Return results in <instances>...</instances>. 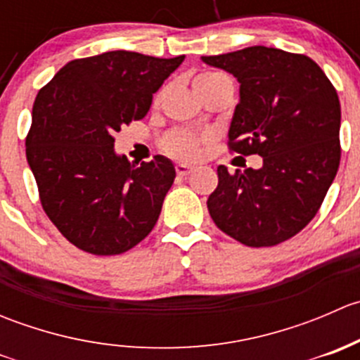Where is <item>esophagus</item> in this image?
Here are the masks:
<instances>
[{
	"mask_svg": "<svg viewBox=\"0 0 360 360\" xmlns=\"http://www.w3.org/2000/svg\"><path fill=\"white\" fill-rule=\"evenodd\" d=\"M191 170H193V167L186 165V163H177V165H176L177 176H188V174H190Z\"/></svg>",
	"mask_w": 360,
	"mask_h": 360,
	"instance_id": "esophagus-1",
	"label": "esophagus"
}]
</instances>
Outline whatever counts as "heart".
Here are the masks:
<instances>
[{
	"label": "heart",
	"instance_id": "1",
	"mask_svg": "<svg viewBox=\"0 0 360 360\" xmlns=\"http://www.w3.org/2000/svg\"><path fill=\"white\" fill-rule=\"evenodd\" d=\"M221 78H228V76L217 71H205L200 72V75L193 79V85H207V83L217 82V79ZM200 144L202 139L198 136H195V134L183 132V130H174V132H170L169 136H165V139L162 141V150L172 158L193 160L197 158Z\"/></svg>",
	"mask_w": 360,
	"mask_h": 360
}]
</instances>
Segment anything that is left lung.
Listing matches in <instances>:
<instances>
[{"label": "left lung", "instance_id": "obj_1", "mask_svg": "<svg viewBox=\"0 0 360 360\" xmlns=\"http://www.w3.org/2000/svg\"><path fill=\"white\" fill-rule=\"evenodd\" d=\"M202 60L240 83L230 151L263 157L257 170L230 174L217 167V188L207 200L210 217L249 248L289 240L319 212L340 167L336 89L303 53L249 46Z\"/></svg>", "mask_w": 360, "mask_h": 360}]
</instances>
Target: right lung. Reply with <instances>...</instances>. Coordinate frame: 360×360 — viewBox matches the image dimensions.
Instances as JSON below:
<instances>
[{"instance_id":"1","label":"right lung","mask_w":360,"mask_h":360,"mask_svg":"<svg viewBox=\"0 0 360 360\" xmlns=\"http://www.w3.org/2000/svg\"><path fill=\"white\" fill-rule=\"evenodd\" d=\"M183 60L112 50L71 60L36 96L25 157L43 210L78 249L122 254L157 224L172 162L157 155L137 165L112 146Z\"/></svg>"}]
</instances>
